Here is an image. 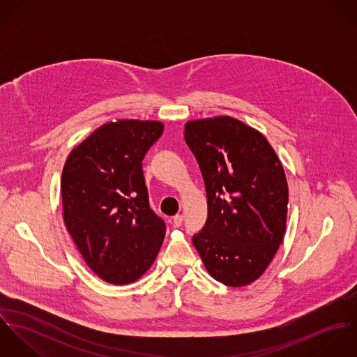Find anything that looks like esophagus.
<instances>
[{
	"mask_svg": "<svg viewBox=\"0 0 357 357\" xmlns=\"http://www.w3.org/2000/svg\"><path fill=\"white\" fill-rule=\"evenodd\" d=\"M183 224V215L181 214H176L174 217H173V225L174 227H180Z\"/></svg>",
	"mask_w": 357,
	"mask_h": 357,
	"instance_id": "esophagus-1",
	"label": "esophagus"
}]
</instances>
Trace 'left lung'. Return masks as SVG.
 <instances>
[{
  "label": "left lung",
  "instance_id": "left-lung-1",
  "mask_svg": "<svg viewBox=\"0 0 357 357\" xmlns=\"http://www.w3.org/2000/svg\"><path fill=\"white\" fill-rule=\"evenodd\" d=\"M184 137L207 195V220L192 243L211 278L248 286L265 272L286 232L282 162L261 132L232 116L188 121Z\"/></svg>",
  "mask_w": 357,
  "mask_h": 357
}]
</instances>
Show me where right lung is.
<instances>
[{
	"instance_id": "obj_1",
	"label": "right lung",
	"mask_w": 357,
	"mask_h": 357,
	"mask_svg": "<svg viewBox=\"0 0 357 357\" xmlns=\"http://www.w3.org/2000/svg\"><path fill=\"white\" fill-rule=\"evenodd\" d=\"M162 133L159 121L107 122L66 159L63 220L88 266L107 283L140 279L162 246L166 225L150 207L142 167Z\"/></svg>"
}]
</instances>
